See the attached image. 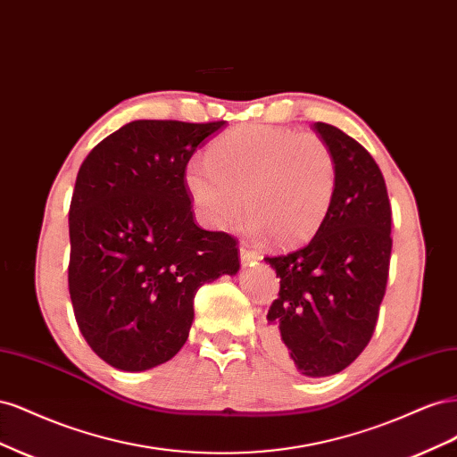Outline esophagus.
<instances>
[{
	"label": "esophagus",
	"instance_id": "34e87169",
	"mask_svg": "<svg viewBox=\"0 0 457 457\" xmlns=\"http://www.w3.org/2000/svg\"><path fill=\"white\" fill-rule=\"evenodd\" d=\"M240 259H242L244 265H252V262L259 261V253L253 252V250H250V247H247L245 244H242V245H240Z\"/></svg>",
	"mask_w": 457,
	"mask_h": 457
}]
</instances>
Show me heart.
<instances>
[{"mask_svg": "<svg viewBox=\"0 0 457 457\" xmlns=\"http://www.w3.org/2000/svg\"><path fill=\"white\" fill-rule=\"evenodd\" d=\"M185 187L202 223L227 228L244 210L247 228L274 245L314 237L337 192V162L312 133L245 126L219 139L210 158L192 160Z\"/></svg>", "mask_w": 457, "mask_h": 457, "instance_id": "heart-1", "label": "heart"}]
</instances>
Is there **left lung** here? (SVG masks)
Wrapping results in <instances>:
<instances>
[{"label":"left lung","instance_id":"8db88e82","mask_svg":"<svg viewBox=\"0 0 457 457\" xmlns=\"http://www.w3.org/2000/svg\"><path fill=\"white\" fill-rule=\"evenodd\" d=\"M314 131L334 152V205L301 250L265 257L280 276L267 314L269 341L303 376L326 378L347 368L370 343L389 278L391 204L370 152L329 123Z\"/></svg>","mask_w":457,"mask_h":457}]
</instances>
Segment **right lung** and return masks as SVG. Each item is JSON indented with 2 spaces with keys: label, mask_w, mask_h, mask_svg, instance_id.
I'll use <instances>...</instances> for the list:
<instances>
[{
  "label": "right lung",
  "mask_w": 457,
  "mask_h": 457,
  "mask_svg": "<svg viewBox=\"0 0 457 457\" xmlns=\"http://www.w3.org/2000/svg\"><path fill=\"white\" fill-rule=\"evenodd\" d=\"M225 121L137 120L81 163L68 212V289L81 336L123 371L168 362L198 287L240 269L238 242L195 223L187 163Z\"/></svg>",
  "instance_id": "obj_1"
}]
</instances>
